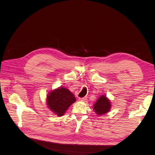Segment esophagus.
<instances>
[{
  "label": "esophagus",
  "instance_id": "esophagus-1",
  "mask_svg": "<svg viewBox=\"0 0 155 155\" xmlns=\"http://www.w3.org/2000/svg\"><path fill=\"white\" fill-rule=\"evenodd\" d=\"M87 97H86V96L83 97H79L78 98V100L80 101H85L87 100Z\"/></svg>",
  "mask_w": 155,
  "mask_h": 155
}]
</instances>
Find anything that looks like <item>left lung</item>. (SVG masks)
<instances>
[{
    "label": "left lung",
    "instance_id": "obj_1",
    "mask_svg": "<svg viewBox=\"0 0 155 155\" xmlns=\"http://www.w3.org/2000/svg\"><path fill=\"white\" fill-rule=\"evenodd\" d=\"M111 107L110 102L105 95L99 97L93 105V110L98 116L103 115L108 112Z\"/></svg>",
    "mask_w": 155,
    "mask_h": 155
}]
</instances>
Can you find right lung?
<instances>
[{
  "instance_id": "obj_1",
  "label": "right lung",
  "mask_w": 155,
  "mask_h": 155,
  "mask_svg": "<svg viewBox=\"0 0 155 155\" xmlns=\"http://www.w3.org/2000/svg\"><path fill=\"white\" fill-rule=\"evenodd\" d=\"M76 101L74 94L69 90L60 87L50 91L47 96V105L58 116H62L68 108Z\"/></svg>"
}]
</instances>
